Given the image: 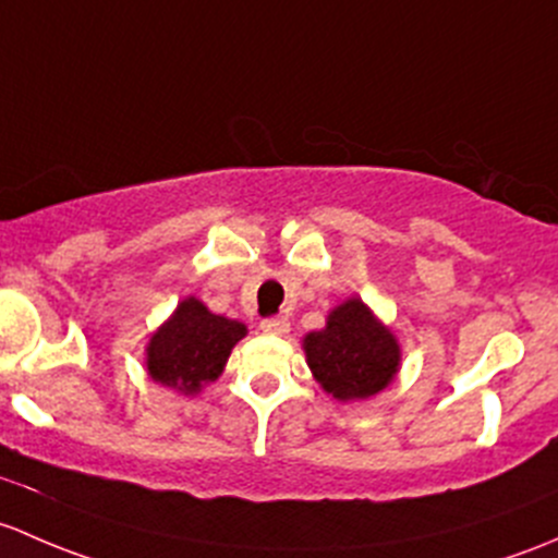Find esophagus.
<instances>
[{
	"instance_id": "1",
	"label": "esophagus",
	"mask_w": 558,
	"mask_h": 558,
	"mask_svg": "<svg viewBox=\"0 0 558 558\" xmlns=\"http://www.w3.org/2000/svg\"><path fill=\"white\" fill-rule=\"evenodd\" d=\"M260 330L266 336H287L290 332V322H287V317H268L260 322Z\"/></svg>"
}]
</instances>
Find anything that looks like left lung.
Returning a JSON list of instances; mask_svg holds the SVG:
<instances>
[{
  "label": "left lung",
  "mask_w": 558,
  "mask_h": 558,
  "mask_svg": "<svg viewBox=\"0 0 558 558\" xmlns=\"http://www.w3.org/2000/svg\"><path fill=\"white\" fill-rule=\"evenodd\" d=\"M303 352L314 381L338 403H354L384 392L400 371L398 336L363 298L352 295L327 312L322 330L303 336Z\"/></svg>",
  "instance_id": "left-lung-1"
}]
</instances>
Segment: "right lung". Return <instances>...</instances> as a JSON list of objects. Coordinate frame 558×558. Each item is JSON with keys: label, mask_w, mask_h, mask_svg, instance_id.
<instances>
[{"label": "right lung", "mask_w": 558, "mask_h": 558, "mask_svg": "<svg viewBox=\"0 0 558 558\" xmlns=\"http://www.w3.org/2000/svg\"><path fill=\"white\" fill-rule=\"evenodd\" d=\"M244 336V322L209 312L206 303L187 295L147 341V376L180 395H198L222 376L233 347Z\"/></svg>", "instance_id": "obj_1"}]
</instances>
